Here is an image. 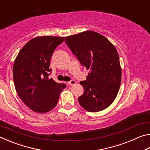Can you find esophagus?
<instances>
[{"instance_id":"34e87169","label":"esophagus","mask_w":150,"mask_h":150,"mask_svg":"<svg viewBox=\"0 0 150 150\" xmlns=\"http://www.w3.org/2000/svg\"><path fill=\"white\" fill-rule=\"evenodd\" d=\"M68 84L69 85H74L76 84V81L75 80H71L70 81L68 82Z\"/></svg>"}]
</instances>
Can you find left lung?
<instances>
[{
	"instance_id": "1",
	"label": "left lung",
	"mask_w": 150,
	"mask_h": 150,
	"mask_svg": "<svg viewBox=\"0 0 150 150\" xmlns=\"http://www.w3.org/2000/svg\"><path fill=\"white\" fill-rule=\"evenodd\" d=\"M65 42L81 64L90 70L86 81H81L84 93L79 103L88 112L108 108L117 96L122 71L116 49L98 33L85 31L66 37Z\"/></svg>"
}]
</instances>
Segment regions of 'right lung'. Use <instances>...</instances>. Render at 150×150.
<instances>
[{"mask_svg":"<svg viewBox=\"0 0 150 150\" xmlns=\"http://www.w3.org/2000/svg\"><path fill=\"white\" fill-rule=\"evenodd\" d=\"M65 38L40 36L30 40L20 51L13 65L16 91L32 110L45 113L57 105L59 95L66 87L48 76L52 71L50 60Z\"/></svg>","mask_w":150,"mask_h":150,"instance_id":"add662e5","label":"right lung"}]
</instances>
